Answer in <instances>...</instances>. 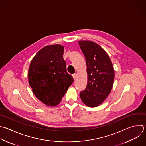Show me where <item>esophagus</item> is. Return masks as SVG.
Instances as JSON below:
<instances>
[{"instance_id": "obj_1", "label": "esophagus", "mask_w": 146, "mask_h": 146, "mask_svg": "<svg viewBox=\"0 0 146 146\" xmlns=\"http://www.w3.org/2000/svg\"><path fill=\"white\" fill-rule=\"evenodd\" d=\"M76 76H77V75H76V74H74V75H72V76H73V78H74V80H75V79L76 78Z\"/></svg>"}]
</instances>
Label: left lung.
Segmentation results:
<instances>
[{"label": "left lung", "mask_w": 146, "mask_h": 146, "mask_svg": "<svg viewBox=\"0 0 146 146\" xmlns=\"http://www.w3.org/2000/svg\"><path fill=\"white\" fill-rule=\"evenodd\" d=\"M86 58L87 84L80 92L82 102L95 107L102 104L109 95L114 81L115 72L107 52L98 44L88 40L78 42Z\"/></svg>", "instance_id": "obj_1"}]
</instances>
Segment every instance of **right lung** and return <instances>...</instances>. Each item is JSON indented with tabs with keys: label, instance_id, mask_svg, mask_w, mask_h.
Returning <instances> with one entry per match:
<instances>
[{
	"label": "right lung",
	"instance_id": "right-lung-1",
	"mask_svg": "<svg viewBox=\"0 0 146 146\" xmlns=\"http://www.w3.org/2000/svg\"><path fill=\"white\" fill-rule=\"evenodd\" d=\"M64 47L47 46L33 58L29 68V82L35 96L48 106L61 101L74 79L67 72Z\"/></svg>",
	"mask_w": 146,
	"mask_h": 146
}]
</instances>
